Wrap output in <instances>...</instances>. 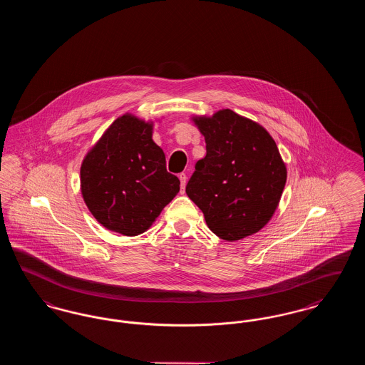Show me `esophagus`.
<instances>
[{
	"label": "esophagus",
	"mask_w": 365,
	"mask_h": 365,
	"mask_svg": "<svg viewBox=\"0 0 365 365\" xmlns=\"http://www.w3.org/2000/svg\"><path fill=\"white\" fill-rule=\"evenodd\" d=\"M179 179H180V189H182V192H183L185 186H186V182H187V175L182 173V174H179Z\"/></svg>",
	"instance_id": "esophagus-1"
}]
</instances>
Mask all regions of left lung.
I'll return each instance as SVG.
<instances>
[{
  "label": "left lung",
  "instance_id": "1",
  "mask_svg": "<svg viewBox=\"0 0 365 365\" xmlns=\"http://www.w3.org/2000/svg\"><path fill=\"white\" fill-rule=\"evenodd\" d=\"M207 156L186 186L209 230L226 241L260 231L278 208L287 171L275 140L259 123L231 109L194 118Z\"/></svg>",
  "mask_w": 365,
  "mask_h": 365
}]
</instances>
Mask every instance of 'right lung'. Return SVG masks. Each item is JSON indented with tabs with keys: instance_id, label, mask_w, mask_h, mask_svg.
I'll return each instance as SVG.
<instances>
[{
	"instance_id": "obj_1",
	"label": "right lung",
	"mask_w": 365,
	"mask_h": 365,
	"mask_svg": "<svg viewBox=\"0 0 365 365\" xmlns=\"http://www.w3.org/2000/svg\"><path fill=\"white\" fill-rule=\"evenodd\" d=\"M153 124L127 113L109 125L81 167L87 208L105 228L134 237L145 232L179 192V179L152 139Z\"/></svg>"
}]
</instances>
